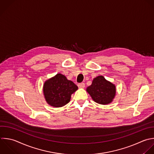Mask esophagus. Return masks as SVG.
<instances>
[{"label":"esophagus","mask_w":154,"mask_h":154,"mask_svg":"<svg viewBox=\"0 0 154 154\" xmlns=\"http://www.w3.org/2000/svg\"><path fill=\"white\" fill-rule=\"evenodd\" d=\"M78 86L79 88H84V87H85V84L83 83V82H82V83H79V84H78Z\"/></svg>","instance_id":"obj_1"}]
</instances>
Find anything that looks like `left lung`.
<instances>
[{
    "label": "left lung",
    "instance_id": "1",
    "mask_svg": "<svg viewBox=\"0 0 154 154\" xmlns=\"http://www.w3.org/2000/svg\"><path fill=\"white\" fill-rule=\"evenodd\" d=\"M87 91L94 102L106 105L111 103L114 97L116 87L103 76H99L93 79L91 85L87 87Z\"/></svg>",
    "mask_w": 154,
    "mask_h": 154
}]
</instances>
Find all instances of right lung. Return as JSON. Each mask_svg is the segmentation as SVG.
Segmentation results:
<instances>
[{
  "label": "right lung",
  "instance_id": "1",
  "mask_svg": "<svg viewBox=\"0 0 154 154\" xmlns=\"http://www.w3.org/2000/svg\"><path fill=\"white\" fill-rule=\"evenodd\" d=\"M77 89L76 84L63 75L58 73L45 82L43 93L46 102L50 105L61 107L70 102L71 94Z\"/></svg>",
  "mask_w": 154,
  "mask_h": 154
}]
</instances>
